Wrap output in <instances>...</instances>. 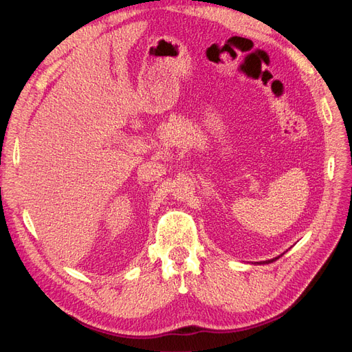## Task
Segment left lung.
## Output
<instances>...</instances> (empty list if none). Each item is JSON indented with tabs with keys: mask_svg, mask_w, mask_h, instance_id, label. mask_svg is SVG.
Instances as JSON below:
<instances>
[{
	"mask_svg": "<svg viewBox=\"0 0 352 352\" xmlns=\"http://www.w3.org/2000/svg\"><path fill=\"white\" fill-rule=\"evenodd\" d=\"M283 254H280V255H278V257H274V258H272V260H267V261H260V264H269V263H273V261H276V260H279L280 257H282Z\"/></svg>",
	"mask_w": 352,
	"mask_h": 352,
	"instance_id": "obj_1",
	"label": "left lung"
}]
</instances>
